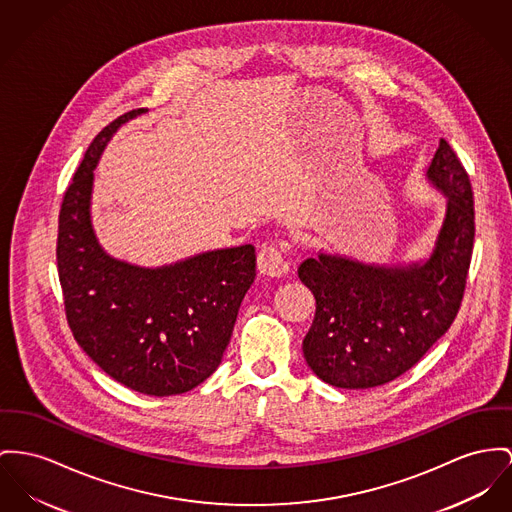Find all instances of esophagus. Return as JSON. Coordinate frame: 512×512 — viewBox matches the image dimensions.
Masks as SVG:
<instances>
[{"instance_id": "esophagus-1", "label": "esophagus", "mask_w": 512, "mask_h": 512, "mask_svg": "<svg viewBox=\"0 0 512 512\" xmlns=\"http://www.w3.org/2000/svg\"><path fill=\"white\" fill-rule=\"evenodd\" d=\"M256 264H258V272L262 275H270V277H279V275H283L289 270L281 250L273 244H266V246L260 248Z\"/></svg>"}]
</instances>
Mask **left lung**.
I'll return each instance as SVG.
<instances>
[{
	"label": "left lung",
	"instance_id": "1",
	"mask_svg": "<svg viewBox=\"0 0 512 512\" xmlns=\"http://www.w3.org/2000/svg\"><path fill=\"white\" fill-rule=\"evenodd\" d=\"M427 176L448 202L425 264L378 268L320 254L299 266V279L316 299L303 353L332 386L373 388L404 375L460 310L476 237L472 182L446 139Z\"/></svg>",
	"mask_w": 512,
	"mask_h": 512
}]
</instances>
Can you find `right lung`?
Masks as SVG:
<instances>
[{
	"label": "right lung",
	"instance_id": "add662e5",
	"mask_svg": "<svg viewBox=\"0 0 512 512\" xmlns=\"http://www.w3.org/2000/svg\"><path fill=\"white\" fill-rule=\"evenodd\" d=\"M139 112L112 120L85 151L60 207L56 260L66 318L83 351L132 390L174 396L219 367L256 277V254L244 244L159 270L104 254L89 217L93 169L120 124Z\"/></svg>",
	"mask_w": 512,
	"mask_h": 512
}]
</instances>
